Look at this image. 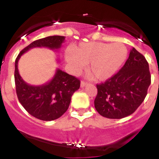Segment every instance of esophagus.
<instances>
[{"instance_id": "34e87169", "label": "esophagus", "mask_w": 159, "mask_h": 159, "mask_svg": "<svg viewBox=\"0 0 159 159\" xmlns=\"http://www.w3.org/2000/svg\"><path fill=\"white\" fill-rule=\"evenodd\" d=\"M86 85H87V83L84 82V81H81V83H80L81 87H84Z\"/></svg>"}]
</instances>
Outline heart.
<instances>
[{
  "mask_svg": "<svg viewBox=\"0 0 159 159\" xmlns=\"http://www.w3.org/2000/svg\"><path fill=\"white\" fill-rule=\"evenodd\" d=\"M128 50L124 44L98 42L81 43L66 53V60L75 72L87 65V71L94 80H106L113 76L127 57Z\"/></svg>",
  "mask_w": 159,
  "mask_h": 159,
  "instance_id": "heart-1",
  "label": "heart"
}]
</instances>
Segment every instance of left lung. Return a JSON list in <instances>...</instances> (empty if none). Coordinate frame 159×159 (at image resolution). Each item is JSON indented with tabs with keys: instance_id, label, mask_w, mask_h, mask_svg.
Masks as SVG:
<instances>
[{
	"instance_id": "left-lung-1",
	"label": "left lung",
	"mask_w": 159,
	"mask_h": 159,
	"mask_svg": "<svg viewBox=\"0 0 159 159\" xmlns=\"http://www.w3.org/2000/svg\"><path fill=\"white\" fill-rule=\"evenodd\" d=\"M151 84L146 58L132 48L124 66L105 83L97 84L94 107L104 117L120 119L129 116L143 102Z\"/></svg>"
}]
</instances>
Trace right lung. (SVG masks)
<instances>
[{
    "label": "right lung",
    "instance_id": "obj_1",
    "mask_svg": "<svg viewBox=\"0 0 159 159\" xmlns=\"http://www.w3.org/2000/svg\"><path fill=\"white\" fill-rule=\"evenodd\" d=\"M65 41L64 36L54 35L36 40L19 53L15 61V84L17 97L23 108L31 116L42 120H53L61 116L68 110L71 98L80 87V81L57 68L49 82L40 86L27 84L20 76L18 61L20 57L29 49L47 47L58 49Z\"/></svg>",
    "mask_w": 159,
    "mask_h": 159
}]
</instances>
